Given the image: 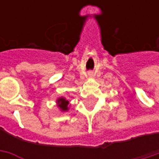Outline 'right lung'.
<instances>
[{"instance_id": "right-lung-1", "label": "right lung", "mask_w": 159, "mask_h": 159, "mask_svg": "<svg viewBox=\"0 0 159 159\" xmlns=\"http://www.w3.org/2000/svg\"><path fill=\"white\" fill-rule=\"evenodd\" d=\"M58 102V106L60 107V109L62 110V111H67L68 110V101H66L64 98H60V99H58L57 100Z\"/></svg>"}]
</instances>
